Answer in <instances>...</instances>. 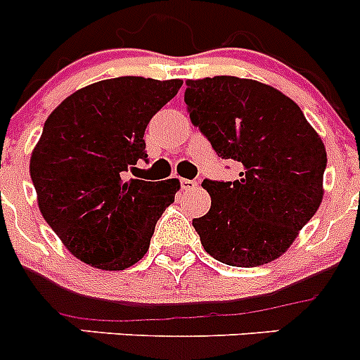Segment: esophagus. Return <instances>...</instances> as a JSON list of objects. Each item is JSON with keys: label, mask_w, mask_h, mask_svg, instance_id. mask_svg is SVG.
<instances>
[{"label": "esophagus", "mask_w": 360, "mask_h": 360, "mask_svg": "<svg viewBox=\"0 0 360 360\" xmlns=\"http://www.w3.org/2000/svg\"><path fill=\"white\" fill-rule=\"evenodd\" d=\"M180 186H182V189H193V187L198 186V182L196 180H189V178H180Z\"/></svg>", "instance_id": "1"}]
</instances>
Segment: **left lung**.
Masks as SVG:
<instances>
[{
	"mask_svg": "<svg viewBox=\"0 0 360 360\" xmlns=\"http://www.w3.org/2000/svg\"><path fill=\"white\" fill-rule=\"evenodd\" d=\"M184 101L216 155L240 165L234 182H202L211 209L193 227L203 249L232 266L274 262L323 200L321 136L292 98L252 79L187 81Z\"/></svg>",
	"mask_w": 360,
	"mask_h": 360,
	"instance_id": "8db88e82",
	"label": "left lung"
}]
</instances>
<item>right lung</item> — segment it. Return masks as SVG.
Returning <instances> with one entry per match:
<instances>
[{
	"label": "right lung",
	"mask_w": 360,
	"mask_h": 360,
	"mask_svg": "<svg viewBox=\"0 0 360 360\" xmlns=\"http://www.w3.org/2000/svg\"><path fill=\"white\" fill-rule=\"evenodd\" d=\"M180 86V79H106L70 95L44 122L32 182L43 218L81 262L124 270L148 252L180 182L128 173L148 160L146 128Z\"/></svg>",
	"instance_id": "obj_1"
}]
</instances>
